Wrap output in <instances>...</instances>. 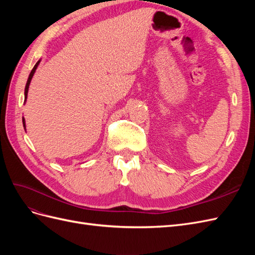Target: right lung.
Masks as SVG:
<instances>
[{"label": "right lung", "instance_id": "right-lung-1", "mask_svg": "<svg viewBox=\"0 0 255 255\" xmlns=\"http://www.w3.org/2000/svg\"><path fill=\"white\" fill-rule=\"evenodd\" d=\"M39 64H40V59L37 61L36 65H35L34 68H33V70L30 71V73H29V75H28V79H27V82H26V85H25V90H24V103L26 102V99H27V92H28V87H29L30 81H32L33 76H34V73H35L36 69H37V67H38V65H39ZM22 122H23V127H24V128H25V119H24V118H22Z\"/></svg>", "mask_w": 255, "mask_h": 255}]
</instances>
